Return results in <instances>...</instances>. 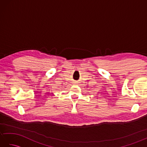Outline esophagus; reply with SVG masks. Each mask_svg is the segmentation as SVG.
I'll return each mask as SVG.
<instances>
[{"mask_svg":"<svg viewBox=\"0 0 147 147\" xmlns=\"http://www.w3.org/2000/svg\"><path fill=\"white\" fill-rule=\"evenodd\" d=\"M74 85H77V84L78 83V82H74Z\"/></svg>","mask_w":147,"mask_h":147,"instance_id":"1","label":"esophagus"}]
</instances>
